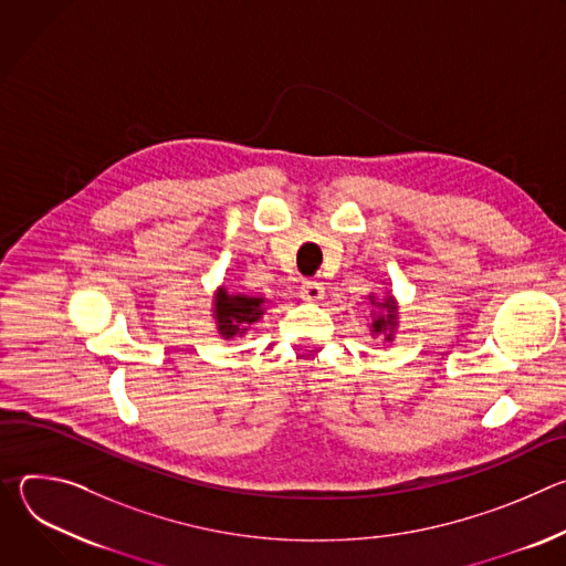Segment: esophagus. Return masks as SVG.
Here are the masks:
<instances>
[{"mask_svg": "<svg viewBox=\"0 0 566 566\" xmlns=\"http://www.w3.org/2000/svg\"><path fill=\"white\" fill-rule=\"evenodd\" d=\"M300 293H302L304 300L315 302V300L325 295V286H322V282H317V280H304L302 286H300Z\"/></svg>", "mask_w": 566, "mask_h": 566, "instance_id": "obj_1", "label": "esophagus"}]
</instances>
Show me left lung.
I'll return each mask as SVG.
<instances>
[{
    "label": "left lung",
    "instance_id": "1",
    "mask_svg": "<svg viewBox=\"0 0 566 566\" xmlns=\"http://www.w3.org/2000/svg\"><path fill=\"white\" fill-rule=\"evenodd\" d=\"M369 302L380 308L382 313H374V319H371V334L374 336H385V340L389 343L394 338V329H396V313H398V306L394 302V297H385L382 302L374 300V295H369Z\"/></svg>",
    "mask_w": 566,
    "mask_h": 566
}]
</instances>
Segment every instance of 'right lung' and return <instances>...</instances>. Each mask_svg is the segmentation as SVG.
Listing matches in <instances>:
<instances>
[{
  "label": "right lung",
  "instance_id": "obj_1",
  "mask_svg": "<svg viewBox=\"0 0 566 566\" xmlns=\"http://www.w3.org/2000/svg\"><path fill=\"white\" fill-rule=\"evenodd\" d=\"M264 297H253L244 293H228L226 286H219L214 293L212 315L217 319V332L221 338H239L249 332L253 322L264 315Z\"/></svg>",
  "mask_w": 566,
  "mask_h": 566
}]
</instances>
